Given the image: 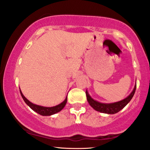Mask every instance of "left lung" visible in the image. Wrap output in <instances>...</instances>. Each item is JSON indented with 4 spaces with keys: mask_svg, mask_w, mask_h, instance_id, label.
<instances>
[{
    "mask_svg": "<svg viewBox=\"0 0 150 150\" xmlns=\"http://www.w3.org/2000/svg\"><path fill=\"white\" fill-rule=\"evenodd\" d=\"M136 81H137V79H136ZM136 88H137V82L135 83L134 87L132 93L127 96L126 98L123 99V100L117 101V102L110 103H101L97 100H95L89 95L87 90L86 91V95L88 102L94 110H95L96 111L108 114V115H113V114L117 113L121 110H122L130 101L131 99H132L134 95Z\"/></svg>",
    "mask_w": 150,
    "mask_h": 150,
    "instance_id": "left-lung-1",
    "label": "left lung"
}]
</instances>
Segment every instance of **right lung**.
Listing matches in <instances>:
<instances>
[{
    "label": "right lung",
    "mask_w": 150,
    "mask_h": 150,
    "mask_svg": "<svg viewBox=\"0 0 150 150\" xmlns=\"http://www.w3.org/2000/svg\"><path fill=\"white\" fill-rule=\"evenodd\" d=\"M20 92H21V95L22 96V97H23V100L25 101V102L26 103H27L28 106L31 108L33 110V111H35V112L38 113L39 115H42V116H51V115H54V114L59 112V111H61L64 108L66 103L67 102V97H66L64 100L58 105H55V106H53V107L42 106V105L34 104V103H31V101L28 100L25 96L23 95V94L22 93L21 89H20Z\"/></svg>",
    "instance_id": "add662e5"
}]
</instances>
